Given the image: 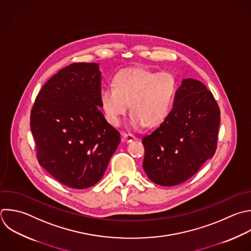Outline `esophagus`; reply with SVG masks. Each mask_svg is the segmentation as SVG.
Instances as JSON below:
<instances>
[{"label":"esophagus","mask_w":251,"mask_h":251,"mask_svg":"<svg viewBox=\"0 0 251 251\" xmlns=\"http://www.w3.org/2000/svg\"><path fill=\"white\" fill-rule=\"evenodd\" d=\"M136 137L133 135V134H130V133H123V138L122 140L124 142H131L133 140H135Z\"/></svg>","instance_id":"34e87169"}]
</instances>
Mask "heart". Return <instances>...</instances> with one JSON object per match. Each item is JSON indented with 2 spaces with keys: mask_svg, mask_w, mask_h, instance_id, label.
<instances>
[{
  "mask_svg": "<svg viewBox=\"0 0 251 251\" xmlns=\"http://www.w3.org/2000/svg\"><path fill=\"white\" fill-rule=\"evenodd\" d=\"M176 92V80L169 73L126 69L114 77V86L100 91V103L109 124L118 126L127 113L133 128L155 127L167 119Z\"/></svg>",
  "mask_w": 251,
  "mask_h": 251,
  "instance_id": "1",
  "label": "heart"
}]
</instances>
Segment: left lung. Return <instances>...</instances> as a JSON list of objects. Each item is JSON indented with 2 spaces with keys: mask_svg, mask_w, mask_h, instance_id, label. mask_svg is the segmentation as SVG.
Returning a JSON list of instances; mask_svg holds the SVG:
<instances>
[{
  "mask_svg": "<svg viewBox=\"0 0 251 251\" xmlns=\"http://www.w3.org/2000/svg\"><path fill=\"white\" fill-rule=\"evenodd\" d=\"M220 109L211 91L199 80L182 79L167 119L142 138L143 169L163 186L190 178L217 148Z\"/></svg>",
  "mask_w": 251,
  "mask_h": 251,
  "instance_id": "obj_1",
  "label": "left lung"
}]
</instances>
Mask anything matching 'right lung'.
Listing matches in <instances>:
<instances>
[{"instance_id": "add662e5", "label": "right lung", "mask_w": 251, "mask_h": 251, "mask_svg": "<svg viewBox=\"0 0 251 251\" xmlns=\"http://www.w3.org/2000/svg\"><path fill=\"white\" fill-rule=\"evenodd\" d=\"M100 91L99 65L75 63L44 84L31 110L40 166L72 188L97 183L121 141L100 111Z\"/></svg>"}]
</instances>
